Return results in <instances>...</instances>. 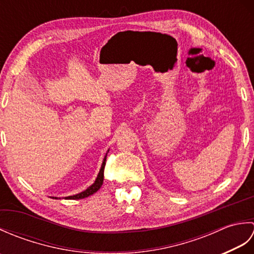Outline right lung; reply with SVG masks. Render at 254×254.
I'll use <instances>...</instances> for the list:
<instances>
[{"label":"right lung","instance_id":"add662e5","mask_svg":"<svg viewBox=\"0 0 254 254\" xmlns=\"http://www.w3.org/2000/svg\"><path fill=\"white\" fill-rule=\"evenodd\" d=\"M108 152H109V149H108ZM108 152L105 155L104 160H102V164H101V168L99 170V174H98V176H97L96 180H95V182L93 183V185H91L90 187H88L83 192L77 193V194H74V195L66 196L65 198H68V199L84 198V197H87V196L91 195V194H94L95 192H97V191L99 190V189L102 186V183H104V170H105V166H106V160H107V154H108ZM52 198H58V197H52Z\"/></svg>","mask_w":254,"mask_h":254}]
</instances>
